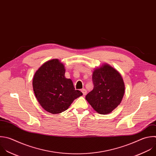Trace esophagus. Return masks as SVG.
Returning <instances> with one entry per match:
<instances>
[{
	"label": "esophagus",
	"instance_id": "1",
	"mask_svg": "<svg viewBox=\"0 0 156 156\" xmlns=\"http://www.w3.org/2000/svg\"><path fill=\"white\" fill-rule=\"evenodd\" d=\"M81 92H82L83 95H86V94H87V90H86V89H81Z\"/></svg>",
	"mask_w": 156,
	"mask_h": 156
}]
</instances>
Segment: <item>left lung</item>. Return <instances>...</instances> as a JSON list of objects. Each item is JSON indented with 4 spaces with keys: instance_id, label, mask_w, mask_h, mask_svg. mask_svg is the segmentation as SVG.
<instances>
[{
    "instance_id": "8db88e82",
    "label": "left lung",
    "mask_w": 156,
    "mask_h": 156,
    "mask_svg": "<svg viewBox=\"0 0 156 156\" xmlns=\"http://www.w3.org/2000/svg\"><path fill=\"white\" fill-rule=\"evenodd\" d=\"M92 79L94 89L86 95V100L97 113H111L120 104L124 96L122 78L117 70L105 64L94 71Z\"/></svg>"
}]
</instances>
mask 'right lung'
<instances>
[{"label":"right lung","instance_id":"right-lung-1","mask_svg":"<svg viewBox=\"0 0 156 156\" xmlns=\"http://www.w3.org/2000/svg\"><path fill=\"white\" fill-rule=\"evenodd\" d=\"M64 65L58 59L43 64L35 72L33 89L40 105L46 112L58 114L66 111L74 100L83 95L72 81L65 77Z\"/></svg>","mask_w":156,"mask_h":156}]
</instances>
